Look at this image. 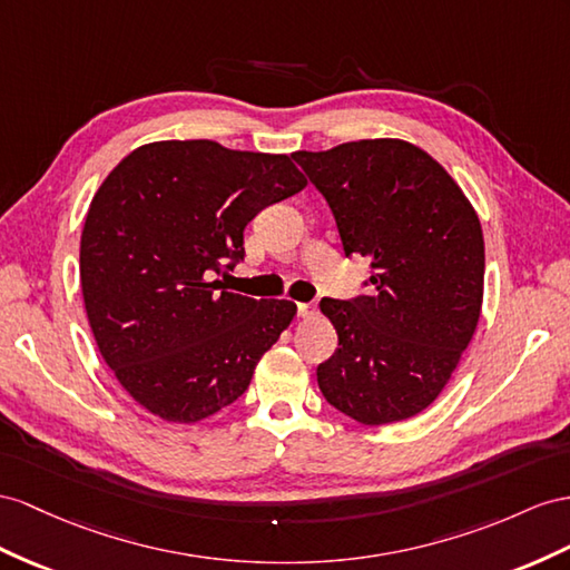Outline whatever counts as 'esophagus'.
Instances as JSON below:
<instances>
[{
  "label": "esophagus",
  "instance_id": "obj_1",
  "mask_svg": "<svg viewBox=\"0 0 570 570\" xmlns=\"http://www.w3.org/2000/svg\"><path fill=\"white\" fill-rule=\"evenodd\" d=\"M317 313L315 303H298V315L301 317H313Z\"/></svg>",
  "mask_w": 570,
  "mask_h": 570
}]
</instances>
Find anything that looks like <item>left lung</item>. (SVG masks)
<instances>
[{
	"instance_id": "left-lung-1",
	"label": "left lung",
	"mask_w": 570,
	"mask_h": 570,
	"mask_svg": "<svg viewBox=\"0 0 570 570\" xmlns=\"http://www.w3.org/2000/svg\"><path fill=\"white\" fill-rule=\"evenodd\" d=\"M294 158L323 193L346 255L371 259V296L320 301L340 348L317 366L325 400L363 426L424 412L470 346L484 298V236L450 173L404 139Z\"/></svg>"
}]
</instances>
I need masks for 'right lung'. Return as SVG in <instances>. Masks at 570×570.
<instances>
[{"mask_svg":"<svg viewBox=\"0 0 570 570\" xmlns=\"http://www.w3.org/2000/svg\"><path fill=\"white\" fill-rule=\"evenodd\" d=\"M305 185L286 154L209 139L144 144L100 183L81 230V294L100 356L146 412L197 424L250 385L298 308L212 276L243 259L257 212Z\"/></svg>","mask_w":570,"mask_h":570,"instance_id":"obj_1","label":"right lung"}]
</instances>
